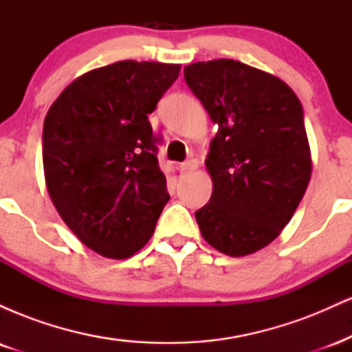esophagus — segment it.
<instances>
[{"label":"esophagus","mask_w":352,"mask_h":352,"mask_svg":"<svg viewBox=\"0 0 352 352\" xmlns=\"http://www.w3.org/2000/svg\"><path fill=\"white\" fill-rule=\"evenodd\" d=\"M197 168H199V160H195V159H190L185 164H182V172H185V173L197 170Z\"/></svg>","instance_id":"1"}]
</instances>
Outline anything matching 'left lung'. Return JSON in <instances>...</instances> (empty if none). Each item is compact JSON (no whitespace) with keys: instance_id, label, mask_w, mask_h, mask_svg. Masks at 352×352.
Masks as SVG:
<instances>
[{"instance_id":"8db88e82","label":"left lung","mask_w":352,"mask_h":352,"mask_svg":"<svg viewBox=\"0 0 352 352\" xmlns=\"http://www.w3.org/2000/svg\"><path fill=\"white\" fill-rule=\"evenodd\" d=\"M184 76L218 125L205 160L213 192L197 223L218 252L246 256L280 235L308 188L302 106L280 78L240 60L190 64Z\"/></svg>"}]
</instances>
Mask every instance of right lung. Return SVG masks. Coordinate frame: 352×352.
<instances>
[{"label": "right lung", "mask_w": 352, "mask_h": 352, "mask_svg": "<svg viewBox=\"0 0 352 352\" xmlns=\"http://www.w3.org/2000/svg\"><path fill=\"white\" fill-rule=\"evenodd\" d=\"M179 72L180 64L148 60L92 69L44 119L47 193L71 232L102 256L139 252L170 199L147 116Z\"/></svg>", "instance_id": "obj_1"}]
</instances>
